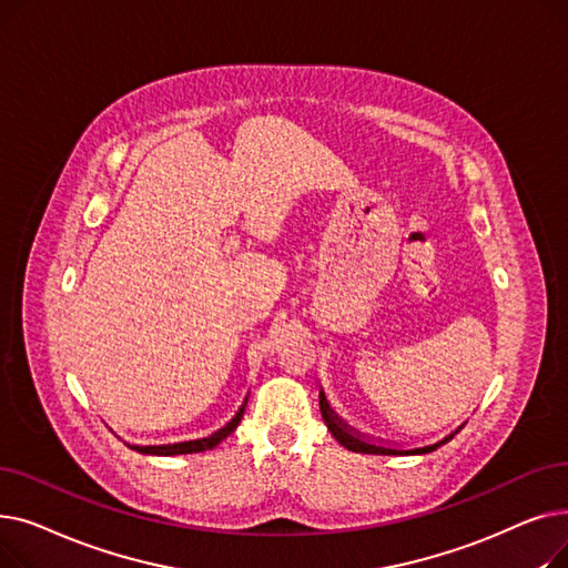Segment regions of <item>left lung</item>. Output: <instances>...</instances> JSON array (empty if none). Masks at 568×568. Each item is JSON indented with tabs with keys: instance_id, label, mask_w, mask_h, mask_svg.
I'll return each mask as SVG.
<instances>
[{
	"instance_id": "8db88e82",
	"label": "left lung",
	"mask_w": 568,
	"mask_h": 568,
	"mask_svg": "<svg viewBox=\"0 0 568 568\" xmlns=\"http://www.w3.org/2000/svg\"><path fill=\"white\" fill-rule=\"evenodd\" d=\"M320 412H322V419H324V424H326V428L332 430V435L345 446L347 452H356V454H375V456H403V454H430V452H435L437 446H442V444H446L449 439H454L458 433H460V428L465 426H458L452 435H446L444 439H439V442H435V444H428V446H419V449H392V446H382V444H373V442H368V439H364L359 433H354L352 428H347V424H343L338 416L334 414V409L329 407V403H326V398H324V394L320 392Z\"/></svg>"
}]
</instances>
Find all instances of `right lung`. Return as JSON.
Segmentation results:
<instances>
[{
	"label": "right lung",
	"instance_id": "obj_1",
	"mask_svg": "<svg viewBox=\"0 0 568 568\" xmlns=\"http://www.w3.org/2000/svg\"><path fill=\"white\" fill-rule=\"evenodd\" d=\"M244 407H246V400H244L242 407H239V412L232 416V422H227L223 428H219L216 433H212L209 437L189 439V442H176V444H161V446H138V444H129V446H131L133 452L149 454V456H179V454L209 452V449H214L216 444H221L227 435L234 433V428L239 426V422H242V416H244Z\"/></svg>",
	"mask_w": 568,
	"mask_h": 568
}]
</instances>
